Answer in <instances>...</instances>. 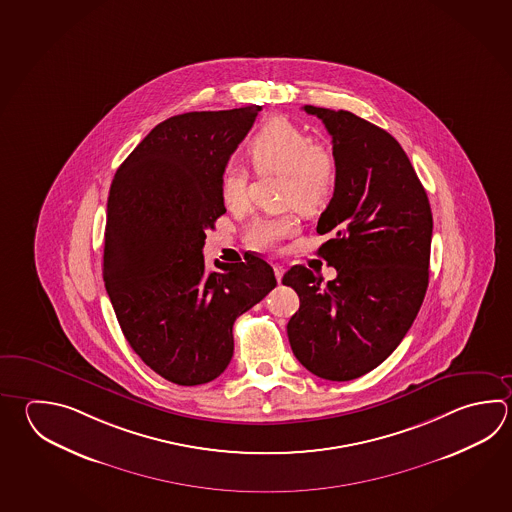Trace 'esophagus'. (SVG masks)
I'll list each match as a JSON object with an SVG mask.
<instances>
[{
  "mask_svg": "<svg viewBox=\"0 0 512 512\" xmlns=\"http://www.w3.org/2000/svg\"><path fill=\"white\" fill-rule=\"evenodd\" d=\"M273 271H275V277L277 280H282V275H284V264H280V262H275L273 264Z\"/></svg>",
  "mask_w": 512,
  "mask_h": 512,
  "instance_id": "esophagus-1",
  "label": "esophagus"
}]
</instances>
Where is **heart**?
<instances>
[{
  "label": "heart",
  "instance_id": "b5f03b06",
  "mask_svg": "<svg viewBox=\"0 0 512 512\" xmlns=\"http://www.w3.org/2000/svg\"><path fill=\"white\" fill-rule=\"evenodd\" d=\"M244 155L255 174L280 172V201L311 213L328 203L337 181V159L331 148L309 141L308 134L284 117L271 119L244 146ZM250 175L232 166L222 177V201L230 210L248 203ZM295 222L290 215L266 217L251 224L248 242L257 250L270 251L290 237Z\"/></svg>",
  "mask_w": 512,
  "mask_h": 512
}]
</instances>
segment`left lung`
I'll return each instance as SVG.
<instances>
[{
  "label": "left lung",
  "instance_id": "obj_1",
  "mask_svg": "<svg viewBox=\"0 0 512 512\" xmlns=\"http://www.w3.org/2000/svg\"><path fill=\"white\" fill-rule=\"evenodd\" d=\"M304 110L322 119L337 159L335 192L317 224L331 237L317 253L337 279L288 270L282 284L300 299L288 338L313 375L346 382L382 364L415 322L429 284L433 213L393 135L348 110Z\"/></svg>",
  "mask_w": 512,
  "mask_h": 512
}]
</instances>
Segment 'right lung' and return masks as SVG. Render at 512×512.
I'll return each instance as SVG.
<instances>
[{
	"label": "right lung",
	"mask_w": 512,
	"mask_h": 512,
	"mask_svg": "<svg viewBox=\"0 0 512 512\" xmlns=\"http://www.w3.org/2000/svg\"><path fill=\"white\" fill-rule=\"evenodd\" d=\"M262 107L188 112L155 126L110 186L103 279L146 366L179 386L212 382L233 357V322L275 286L259 255L204 266L206 230L226 212L222 174Z\"/></svg>",
	"instance_id": "right-lung-1"
}]
</instances>
